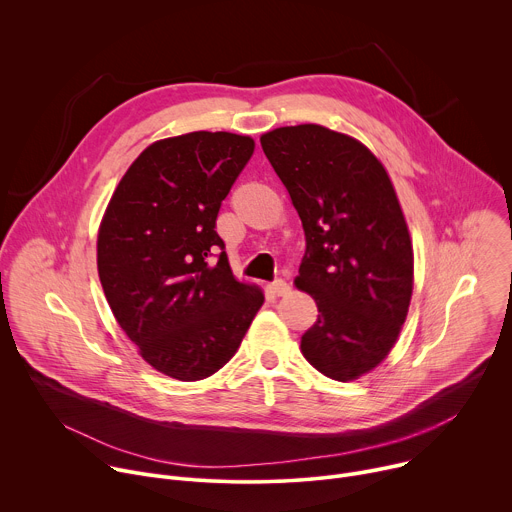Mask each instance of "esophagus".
<instances>
[{"label":"esophagus","instance_id":"1","mask_svg":"<svg viewBox=\"0 0 512 512\" xmlns=\"http://www.w3.org/2000/svg\"><path fill=\"white\" fill-rule=\"evenodd\" d=\"M269 291H271L273 296L281 298V296H287V294H289L291 287H289V283H287V281H283V279H275V281L269 285Z\"/></svg>","mask_w":512,"mask_h":512}]
</instances>
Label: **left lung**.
<instances>
[{
  "instance_id": "8db88e82",
  "label": "left lung",
  "mask_w": 512,
  "mask_h": 512,
  "mask_svg": "<svg viewBox=\"0 0 512 512\" xmlns=\"http://www.w3.org/2000/svg\"><path fill=\"white\" fill-rule=\"evenodd\" d=\"M261 148L302 218L296 287L318 306L302 336L316 371L354 381L389 356L413 294V243L395 186L362 141L302 123L261 135Z\"/></svg>"
}]
</instances>
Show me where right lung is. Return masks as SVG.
<instances>
[{"instance_id": "add662e5", "label": "right lung", "mask_w": 512, "mask_h": 512, "mask_svg": "<svg viewBox=\"0 0 512 512\" xmlns=\"http://www.w3.org/2000/svg\"><path fill=\"white\" fill-rule=\"evenodd\" d=\"M253 152V137L229 131L158 139L127 168L101 218L97 269L109 308L166 377L202 381L223 369L265 302L259 285L233 275L214 231Z\"/></svg>"}]
</instances>
